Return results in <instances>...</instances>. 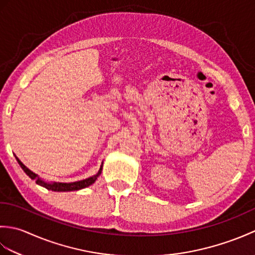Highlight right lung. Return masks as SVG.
Returning <instances> with one entry per match:
<instances>
[{
	"label": "right lung",
	"mask_w": 255,
	"mask_h": 255,
	"mask_svg": "<svg viewBox=\"0 0 255 255\" xmlns=\"http://www.w3.org/2000/svg\"><path fill=\"white\" fill-rule=\"evenodd\" d=\"M16 160H17L18 164L20 165L21 169L24 170V172L26 173L27 175H28L31 180H35L36 183L38 185H40L42 187H45L47 189H49V191H53V192H71V191H79V189H82L88 187L90 185H92L96 180L97 177L101 175L102 170H103V162H102V165L100 167L99 172L96 173L95 175L91 176L89 178H85V180L82 181H78V182H71V183H59V182H46L38 176L36 173H34L32 171H30L28 167L25 166L23 163H21V161L17 158V156L15 155Z\"/></svg>",
	"instance_id": "1"
}]
</instances>
